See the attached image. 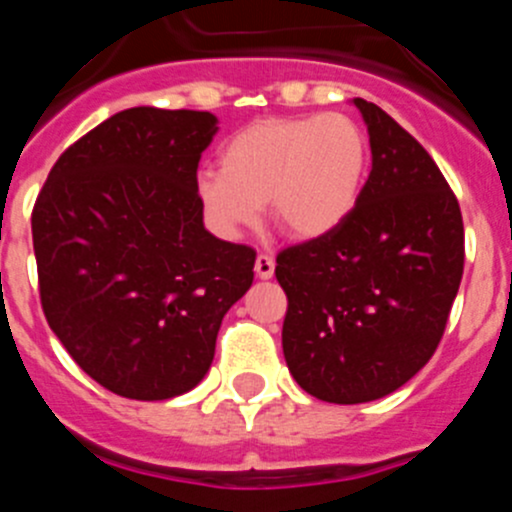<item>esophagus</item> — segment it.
Masks as SVG:
<instances>
[{
	"label": "esophagus",
	"mask_w": 512,
	"mask_h": 512,
	"mask_svg": "<svg viewBox=\"0 0 512 512\" xmlns=\"http://www.w3.org/2000/svg\"><path fill=\"white\" fill-rule=\"evenodd\" d=\"M256 277L259 279L274 277V256H269V253H259V256H256Z\"/></svg>",
	"instance_id": "obj_1"
}]
</instances>
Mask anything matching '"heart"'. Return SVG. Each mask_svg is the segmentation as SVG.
<instances>
[{"label":"heart","mask_w":512,"mask_h":512,"mask_svg":"<svg viewBox=\"0 0 512 512\" xmlns=\"http://www.w3.org/2000/svg\"><path fill=\"white\" fill-rule=\"evenodd\" d=\"M364 130L348 115L264 117L220 151V174L197 176V197L217 233L235 238L269 202L292 238L328 235L354 212L366 171Z\"/></svg>","instance_id":"heart-1"}]
</instances>
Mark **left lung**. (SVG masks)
Masks as SVG:
<instances>
[{
    "mask_svg": "<svg viewBox=\"0 0 512 512\" xmlns=\"http://www.w3.org/2000/svg\"><path fill=\"white\" fill-rule=\"evenodd\" d=\"M372 171L333 233L277 256L282 348L307 395L356 405L390 395L436 354L464 274L456 194L382 107L354 99Z\"/></svg>",
    "mask_w": 512,
    "mask_h": 512,
    "instance_id": "8db88e82",
    "label": "left lung"
}]
</instances>
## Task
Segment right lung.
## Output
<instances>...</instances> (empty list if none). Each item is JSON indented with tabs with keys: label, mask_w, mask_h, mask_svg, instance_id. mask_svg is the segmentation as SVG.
I'll list each match as a JSON object with an SVG mask.
<instances>
[{
	"label": "right lung",
	"mask_w": 512,
	"mask_h": 512,
	"mask_svg": "<svg viewBox=\"0 0 512 512\" xmlns=\"http://www.w3.org/2000/svg\"><path fill=\"white\" fill-rule=\"evenodd\" d=\"M217 117L130 107L61 153L33 207L40 305L71 359L130 400L202 382L256 251L207 233L197 166Z\"/></svg>",
	"instance_id": "right-lung-1"
}]
</instances>
